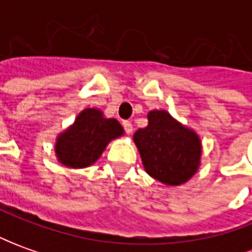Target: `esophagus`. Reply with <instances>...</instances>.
<instances>
[{
  "mask_svg": "<svg viewBox=\"0 0 252 252\" xmlns=\"http://www.w3.org/2000/svg\"><path fill=\"white\" fill-rule=\"evenodd\" d=\"M122 126L127 134H131V131H133V125H131V122H129V121H123Z\"/></svg>",
  "mask_w": 252,
  "mask_h": 252,
  "instance_id": "1",
  "label": "esophagus"
}]
</instances>
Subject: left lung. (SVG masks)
<instances>
[{
	"instance_id": "left-lung-1",
	"label": "left lung",
	"mask_w": 252,
	"mask_h": 252,
	"mask_svg": "<svg viewBox=\"0 0 252 252\" xmlns=\"http://www.w3.org/2000/svg\"><path fill=\"white\" fill-rule=\"evenodd\" d=\"M133 140L145 171L166 185L187 182L200 164V138L166 111H151L148 126L137 130Z\"/></svg>"
}]
</instances>
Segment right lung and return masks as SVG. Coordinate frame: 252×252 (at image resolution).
<instances>
[{
    "label": "right lung",
    "mask_w": 252,
    "mask_h": 252,
    "mask_svg": "<svg viewBox=\"0 0 252 252\" xmlns=\"http://www.w3.org/2000/svg\"><path fill=\"white\" fill-rule=\"evenodd\" d=\"M122 134V126L116 119L104 118L96 108L83 109L74 125L57 137V159L67 167H88L100 158L111 140Z\"/></svg>",
    "instance_id": "obj_1"
}]
</instances>
